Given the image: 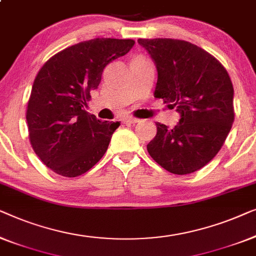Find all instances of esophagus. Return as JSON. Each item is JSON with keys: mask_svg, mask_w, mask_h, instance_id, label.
Here are the masks:
<instances>
[{"mask_svg": "<svg viewBox=\"0 0 256 256\" xmlns=\"http://www.w3.org/2000/svg\"><path fill=\"white\" fill-rule=\"evenodd\" d=\"M124 124H136L138 123L139 120H136V118H125V120H122Z\"/></svg>", "mask_w": 256, "mask_h": 256, "instance_id": "esophagus-1", "label": "esophagus"}]
</instances>
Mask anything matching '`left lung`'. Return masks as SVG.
<instances>
[{"instance_id":"obj_1","label":"left lung","mask_w":256,"mask_h":256,"mask_svg":"<svg viewBox=\"0 0 256 256\" xmlns=\"http://www.w3.org/2000/svg\"><path fill=\"white\" fill-rule=\"evenodd\" d=\"M158 72L154 97L180 114L175 128L156 124L147 145L156 162L176 175L198 170L222 148L234 120L233 84L224 66L203 48L178 39H138Z\"/></svg>"}]
</instances>
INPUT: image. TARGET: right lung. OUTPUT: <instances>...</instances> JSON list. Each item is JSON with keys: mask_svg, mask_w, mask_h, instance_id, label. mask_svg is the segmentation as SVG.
Wrapping results in <instances>:
<instances>
[{"mask_svg": "<svg viewBox=\"0 0 256 256\" xmlns=\"http://www.w3.org/2000/svg\"><path fill=\"white\" fill-rule=\"evenodd\" d=\"M132 39L96 38L62 50L38 72L28 103L32 148L61 176L76 178L106 152L120 122H100L84 110L108 64L132 48Z\"/></svg>", "mask_w": 256, "mask_h": 256, "instance_id": "1", "label": "right lung"}]
</instances>
